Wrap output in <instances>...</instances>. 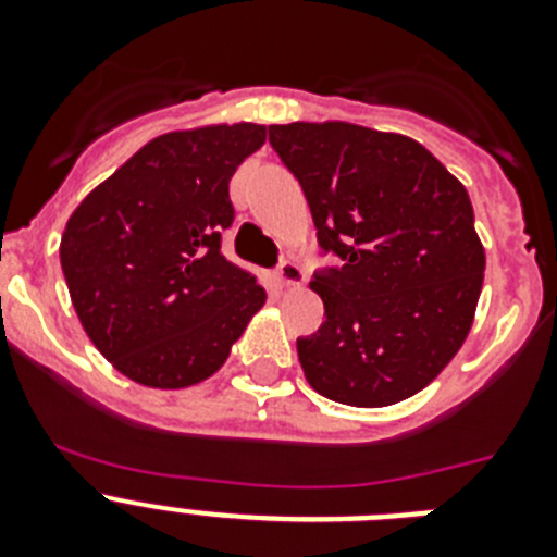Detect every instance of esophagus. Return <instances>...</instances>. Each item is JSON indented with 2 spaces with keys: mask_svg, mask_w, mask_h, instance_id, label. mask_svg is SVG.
Segmentation results:
<instances>
[{
  "mask_svg": "<svg viewBox=\"0 0 557 557\" xmlns=\"http://www.w3.org/2000/svg\"><path fill=\"white\" fill-rule=\"evenodd\" d=\"M275 278L284 284V287H301L304 284V270L298 268L295 262H282L278 268H275Z\"/></svg>",
  "mask_w": 557,
  "mask_h": 557,
  "instance_id": "obj_1",
  "label": "esophagus"
}]
</instances>
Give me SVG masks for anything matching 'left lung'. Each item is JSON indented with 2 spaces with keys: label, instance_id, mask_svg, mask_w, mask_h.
<instances>
[{
  "label": "left lung",
  "instance_id": "left-lung-1",
  "mask_svg": "<svg viewBox=\"0 0 557 557\" xmlns=\"http://www.w3.org/2000/svg\"><path fill=\"white\" fill-rule=\"evenodd\" d=\"M323 253L309 287L326 321L298 337L304 376L321 396L387 407L424 391L474 323L485 250L469 191L401 133L351 122L270 125Z\"/></svg>",
  "mask_w": 557,
  "mask_h": 557
}]
</instances>
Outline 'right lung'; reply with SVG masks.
I'll return each instance as SVG.
<instances>
[{
    "label": "right lung",
    "instance_id": "1",
    "mask_svg": "<svg viewBox=\"0 0 557 557\" xmlns=\"http://www.w3.org/2000/svg\"><path fill=\"white\" fill-rule=\"evenodd\" d=\"M268 139L253 122L164 133L72 211L61 268L97 351L145 387L178 391L220 371L264 307V287L220 250L228 181Z\"/></svg>",
    "mask_w": 557,
    "mask_h": 557
}]
</instances>
